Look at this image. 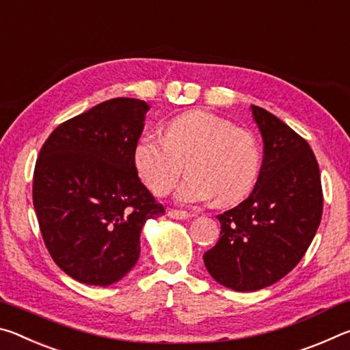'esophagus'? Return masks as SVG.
<instances>
[{"instance_id": "1", "label": "esophagus", "mask_w": 350, "mask_h": 350, "mask_svg": "<svg viewBox=\"0 0 350 350\" xmlns=\"http://www.w3.org/2000/svg\"><path fill=\"white\" fill-rule=\"evenodd\" d=\"M168 216L173 217V219H179V221H185V219L191 217V213L183 211V210H174V208H171V210H168Z\"/></svg>"}]
</instances>
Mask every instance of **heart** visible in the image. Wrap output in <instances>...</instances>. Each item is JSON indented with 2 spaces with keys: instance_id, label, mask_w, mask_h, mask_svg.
<instances>
[{
  "instance_id": "1",
  "label": "heart",
  "mask_w": 350,
  "mask_h": 350,
  "mask_svg": "<svg viewBox=\"0 0 350 350\" xmlns=\"http://www.w3.org/2000/svg\"><path fill=\"white\" fill-rule=\"evenodd\" d=\"M165 137L144 135L133 151L134 168L152 193L165 196L180 183V202H204L216 198L232 205L248 196L260 170V146L248 129L208 111H188L163 126Z\"/></svg>"
}]
</instances>
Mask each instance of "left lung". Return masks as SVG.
Instances as JSON below:
<instances>
[{"instance_id":"1","label":"left lung","mask_w":350,"mask_h":350,"mask_svg":"<svg viewBox=\"0 0 350 350\" xmlns=\"http://www.w3.org/2000/svg\"><path fill=\"white\" fill-rule=\"evenodd\" d=\"M253 117L264 140L256 185L244 202L224 211L221 239L204 254L208 273L236 292L269 287L292 271L323 216L318 162L307 142L259 106Z\"/></svg>"}]
</instances>
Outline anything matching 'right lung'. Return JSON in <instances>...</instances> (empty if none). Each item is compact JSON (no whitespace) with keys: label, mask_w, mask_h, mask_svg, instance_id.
Here are the masks:
<instances>
[{"label":"right lung","mask_w":350,"mask_h":350,"mask_svg":"<svg viewBox=\"0 0 350 350\" xmlns=\"http://www.w3.org/2000/svg\"><path fill=\"white\" fill-rule=\"evenodd\" d=\"M148 109L144 100H106L58 125L40 150V232L54 262L83 284L120 281L137 262L144 224L165 215L133 162Z\"/></svg>","instance_id":"obj_1"}]
</instances>
